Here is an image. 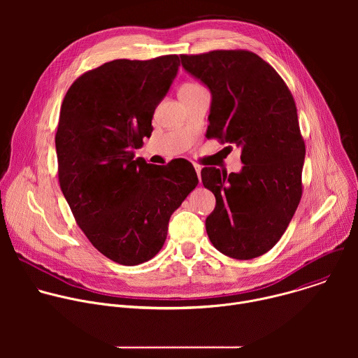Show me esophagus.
I'll return each mask as SVG.
<instances>
[{"instance_id":"34e87169","label":"esophagus","mask_w":358,"mask_h":358,"mask_svg":"<svg viewBox=\"0 0 358 358\" xmlns=\"http://www.w3.org/2000/svg\"><path fill=\"white\" fill-rule=\"evenodd\" d=\"M194 169H195L196 176H198V180H199V182H201V170H202V166H199V164L194 163Z\"/></svg>"}]
</instances>
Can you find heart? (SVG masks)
<instances>
[{
    "label": "heart",
    "mask_w": 358,
    "mask_h": 358,
    "mask_svg": "<svg viewBox=\"0 0 358 358\" xmlns=\"http://www.w3.org/2000/svg\"><path fill=\"white\" fill-rule=\"evenodd\" d=\"M201 87H202V86L198 85V83H195V82H187V83H184V85L180 87V94H181V93L195 92V90H198V89H201Z\"/></svg>",
    "instance_id": "obj_1"
}]
</instances>
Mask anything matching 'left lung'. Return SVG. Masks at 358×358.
I'll return each mask as SVG.
<instances>
[{"instance_id":"1","label":"left lung","mask_w":358,"mask_h":358,"mask_svg":"<svg viewBox=\"0 0 358 358\" xmlns=\"http://www.w3.org/2000/svg\"><path fill=\"white\" fill-rule=\"evenodd\" d=\"M180 58L211 90L206 136L242 150L241 173L201 170L203 187L217 198L206 221L208 238L229 258H258L282 238L303 192L306 145L294 99L280 75L250 50Z\"/></svg>"}]
</instances>
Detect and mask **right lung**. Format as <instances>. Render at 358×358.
Segmentation results:
<instances>
[{
	"instance_id": "obj_1",
	"label": "right lung",
	"mask_w": 358,
	"mask_h": 358,
	"mask_svg": "<svg viewBox=\"0 0 358 358\" xmlns=\"http://www.w3.org/2000/svg\"><path fill=\"white\" fill-rule=\"evenodd\" d=\"M178 66V55L106 62L80 75L61 106V189L90 243L124 266L156 257L171 214L198 184L187 160L152 166L134 159Z\"/></svg>"
}]
</instances>
